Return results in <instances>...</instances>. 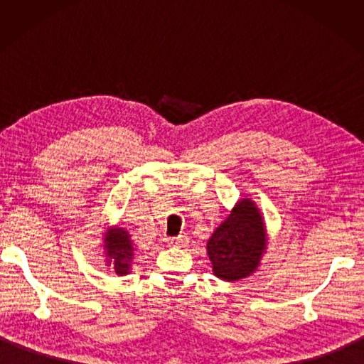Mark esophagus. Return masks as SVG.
I'll list each match as a JSON object with an SVG mask.
<instances>
[{
	"instance_id": "obj_1",
	"label": "esophagus",
	"mask_w": 364,
	"mask_h": 364,
	"mask_svg": "<svg viewBox=\"0 0 364 364\" xmlns=\"http://www.w3.org/2000/svg\"><path fill=\"white\" fill-rule=\"evenodd\" d=\"M168 245H186L189 241H188V236H176V237H168Z\"/></svg>"
}]
</instances>
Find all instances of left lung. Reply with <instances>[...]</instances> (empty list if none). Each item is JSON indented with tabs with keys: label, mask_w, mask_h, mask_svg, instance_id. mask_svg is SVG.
<instances>
[{
	"label": "left lung",
	"mask_w": 364,
	"mask_h": 364,
	"mask_svg": "<svg viewBox=\"0 0 364 364\" xmlns=\"http://www.w3.org/2000/svg\"><path fill=\"white\" fill-rule=\"evenodd\" d=\"M266 223L253 200L242 198L208 239L213 272L225 282L253 274L266 252Z\"/></svg>",
	"instance_id": "8db88e82"
}]
</instances>
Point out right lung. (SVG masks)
<instances>
[{"label":"right lung","instance_id":"obj_1","mask_svg":"<svg viewBox=\"0 0 364 364\" xmlns=\"http://www.w3.org/2000/svg\"><path fill=\"white\" fill-rule=\"evenodd\" d=\"M105 255L107 266H112L117 275L129 274L131 261L134 257V247L131 236L125 228H112L105 236Z\"/></svg>","mask_w":364,"mask_h":364}]
</instances>
